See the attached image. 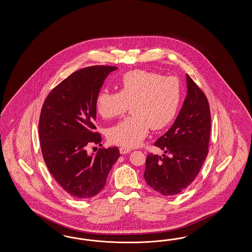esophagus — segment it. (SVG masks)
Wrapping results in <instances>:
<instances>
[{"label":"esophagus","instance_id":"esophagus-1","mask_svg":"<svg viewBox=\"0 0 252 252\" xmlns=\"http://www.w3.org/2000/svg\"><path fill=\"white\" fill-rule=\"evenodd\" d=\"M119 151H120V153H121V154H126V153H128L131 152V150H130V149H127V148H124V147H121Z\"/></svg>","mask_w":252,"mask_h":252}]
</instances>
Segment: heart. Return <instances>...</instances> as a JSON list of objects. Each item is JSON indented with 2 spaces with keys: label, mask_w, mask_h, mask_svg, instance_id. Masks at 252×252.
I'll list each match as a JSON object with an SVG mask.
<instances>
[{
  "label": "heart",
  "mask_w": 252,
  "mask_h": 252,
  "mask_svg": "<svg viewBox=\"0 0 252 252\" xmlns=\"http://www.w3.org/2000/svg\"><path fill=\"white\" fill-rule=\"evenodd\" d=\"M180 100L181 85L176 77L133 70L121 77L119 92L100 91L95 105L102 118L113 119L130 104L132 115L111 127L108 137L117 145L134 148L143 141L151 126L161 129L172 122Z\"/></svg>",
  "instance_id": "b5f03b06"
}]
</instances>
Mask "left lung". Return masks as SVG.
<instances>
[{"label":"left lung","instance_id":"left-lung-1","mask_svg":"<svg viewBox=\"0 0 252 252\" xmlns=\"http://www.w3.org/2000/svg\"><path fill=\"white\" fill-rule=\"evenodd\" d=\"M187 97L167 132L154 145L162 157L149 154L144 178L153 189L173 196L187 189L202 166L208 154L211 133V114L206 96L187 75Z\"/></svg>","mask_w":252,"mask_h":252}]
</instances>
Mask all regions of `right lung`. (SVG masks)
Instances as JSON below:
<instances>
[{"instance_id":"add662e5","label":"right lung","mask_w":252,"mask_h":252,"mask_svg":"<svg viewBox=\"0 0 252 252\" xmlns=\"http://www.w3.org/2000/svg\"><path fill=\"white\" fill-rule=\"evenodd\" d=\"M115 66L95 65L76 71L47 96L38 123L47 168L71 196L89 198L103 189L110 170L120 157L116 147L87 153L101 141L95 132L96 97Z\"/></svg>"}]
</instances>
